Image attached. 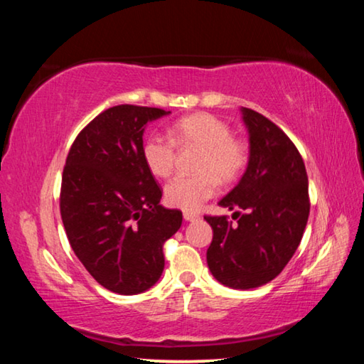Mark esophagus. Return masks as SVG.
Listing matches in <instances>:
<instances>
[{
    "mask_svg": "<svg viewBox=\"0 0 364 364\" xmlns=\"http://www.w3.org/2000/svg\"><path fill=\"white\" fill-rule=\"evenodd\" d=\"M183 217H184V220H186V221H196V220H199V218H200L199 215H196V213H191V212H184Z\"/></svg>",
    "mask_w": 364,
    "mask_h": 364,
    "instance_id": "esophagus-1",
    "label": "esophagus"
}]
</instances>
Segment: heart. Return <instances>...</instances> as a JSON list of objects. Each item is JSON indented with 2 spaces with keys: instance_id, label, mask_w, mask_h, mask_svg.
Segmentation results:
<instances>
[{
  "instance_id": "obj_1",
  "label": "heart",
  "mask_w": 364,
  "mask_h": 364,
  "mask_svg": "<svg viewBox=\"0 0 364 364\" xmlns=\"http://www.w3.org/2000/svg\"><path fill=\"white\" fill-rule=\"evenodd\" d=\"M170 136L147 134L141 154L154 176L167 178L173 171L175 143L202 151L197 164V173L200 175L176 176L164 189L165 202L186 212L199 210L215 194L217 181L228 184L236 180L247 159L245 146L232 138L231 128L210 114H194L176 120L170 128Z\"/></svg>"
}]
</instances>
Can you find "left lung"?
Segmentation results:
<instances>
[{
  "label": "left lung",
  "mask_w": 364,
  "mask_h": 364,
  "mask_svg": "<svg viewBox=\"0 0 364 364\" xmlns=\"http://www.w3.org/2000/svg\"><path fill=\"white\" fill-rule=\"evenodd\" d=\"M249 133V162L239 183L218 204L232 213L204 217L213 230L207 264L213 278L239 291L273 281L297 250L310 202L297 147L267 117L241 107Z\"/></svg>",
  "instance_id": "1"
}]
</instances>
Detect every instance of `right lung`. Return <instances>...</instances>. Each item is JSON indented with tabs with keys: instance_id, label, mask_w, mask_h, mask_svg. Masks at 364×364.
Instances as JSON below:
<instances>
[{
	"instance_id": "add662e5",
	"label": "right lung",
	"mask_w": 364,
	"mask_h": 364,
	"mask_svg": "<svg viewBox=\"0 0 364 364\" xmlns=\"http://www.w3.org/2000/svg\"><path fill=\"white\" fill-rule=\"evenodd\" d=\"M171 114L156 107L104 110L83 128L65 160L60 217L86 271L110 292H146L162 276L164 242L183 213L160 205L162 191L147 170V123Z\"/></svg>"
}]
</instances>
